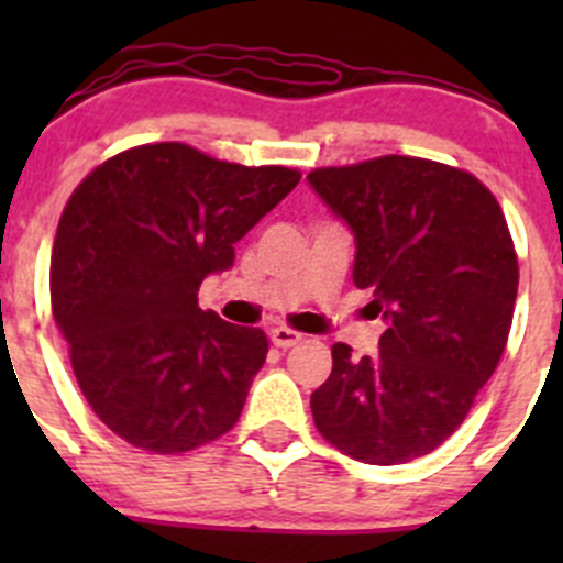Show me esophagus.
<instances>
[{
  "mask_svg": "<svg viewBox=\"0 0 563 563\" xmlns=\"http://www.w3.org/2000/svg\"><path fill=\"white\" fill-rule=\"evenodd\" d=\"M269 338L277 349H291V345H297L299 340H302V334L294 332V329H288V327H277V329H272Z\"/></svg>",
  "mask_w": 563,
  "mask_h": 563,
  "instance_id": "34e87169",
  "label": "esophagus"
}]
</instances>
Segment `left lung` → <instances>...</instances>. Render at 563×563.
Segmentation results:
<instances>
[{
	"label": "left lung",
	"mask_w": 563,
	"mask_h": 563,
	"mask_svg": "<svg viewBox=\"0 0 563 563\" xmlns=\"http://www.w3.org/2000/svg\"><path fill=\"white\" fill-rule=\"evenodd\" d=\"M308 181L354 234V283L387 321L376 356L332 345V373L310 395L318 433L362 463L428 455L507 345L518 255L501 207L468 172L406 155L316 168Z\"/></svg>",
	"instance_id": "obj_1"
}]
</instances>
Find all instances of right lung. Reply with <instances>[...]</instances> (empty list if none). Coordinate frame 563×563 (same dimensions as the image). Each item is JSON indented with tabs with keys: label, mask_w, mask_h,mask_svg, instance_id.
<instances>
[{
	"label": "right lung",
	"mask_w": 563,
	"mask_h": 563,
	"mask_svg": "<svg viewBox=\"0 0 563 563\" xmlns=\"http://www.w3.org/2000/svg\"><path fill=\"white\" fill-rule=\"evenodd\" d=\"M299 172L146 144L95 168L67 201L51 308L100 422L176 455L229 433L266 360V334L198 308L203 277L297 187Z\"/></svg>",
	"instance_id": "right-lung-1"
}]
</instances>
